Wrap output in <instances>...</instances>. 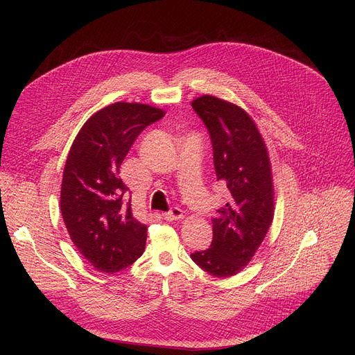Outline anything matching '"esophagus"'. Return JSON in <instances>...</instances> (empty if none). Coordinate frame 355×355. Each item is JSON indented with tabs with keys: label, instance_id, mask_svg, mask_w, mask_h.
<instances>
[{
	"label": "esophagus",
	"instance_id": "obj_1",
	"mask_svg": "<svg viewBox=\"0 0 355 355\" xmlns=\"http://www.w3.org/2000/svg\"><path fill=\"white\" fill-rule=\"evenodd\" d=\"M162 217H164L165 220H168V221L181 220V218H184V211H182L181 209H178V207H174V209H171L170 211L162 213Z\"/></svg>",
	"mask_w": 355,
	"mask_h": 355
}]
</instances>
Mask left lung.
Wrapping results in <instances>:
<instances>
[{"label": "left lung", "instance_id": "left-lung-1", "mask_svg": "<svg viewBox=\"0 0 355 355\" xmlns=\"http://www.w3.org/2000/svg\"><path fill=\"white\" fill-rule=\"evenodd\" d=\"M191 106L209 129L217 181L229 194L211 220L210 248L191 253V259L207 273L227 277L250 262L272 225V166L265 141L246 110L211 95L194 99Z\"/></svg>", "mask_w": 355, "mask_h": 355}]
</instances>
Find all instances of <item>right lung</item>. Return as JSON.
Instances as JSON below:
<instances>
[{
    "label": "right lung",
    "instance_id": "1",
    "mask_svg": "<svg viewBox=\"0 0 355 355\" xmlns=\"http://www.w3.org/2000/svg\"><path fill=\"white\" fill-rule=\"evenodd\" d=\"M164 115L144 103H112L92 115L71 144L60 210L73 245L99 272L123 270L145 250L146 226L132 214L119 168L138 135Z\"/></svg>",
    "mask_w": 355,
    "mask_h": 355
}]
</instances>
